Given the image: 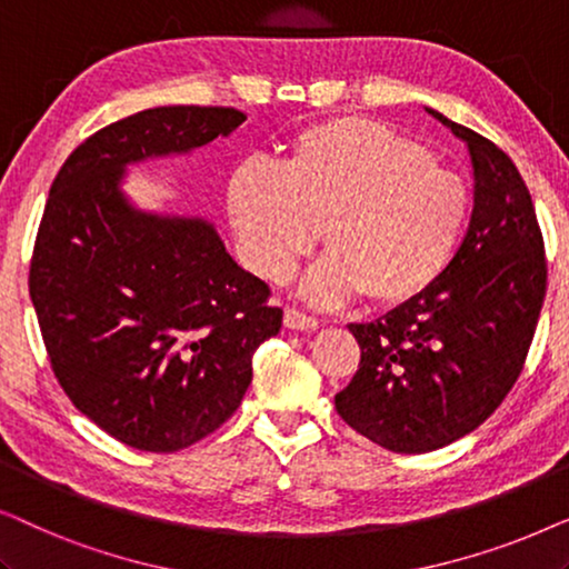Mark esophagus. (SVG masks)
<instances>
[{
  "label": "esophagus",
  "mask_w": 569,
  "mask_h": 569,
  "mask_svg": "<svg viewBox=\"0 0 569 569\" xmlns=\"http://www.w3.org/2000/svg\"><path fill=\"white\" fill-rule=\"evenodd\" d=\"M284 326L295 331H316L318 318L302 313V310H298V308H284Z\"/></svg>",
  "instance_id": "34e87169"
}]
</instances>
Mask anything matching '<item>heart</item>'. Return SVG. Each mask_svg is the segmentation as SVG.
Listing matches in <instances>:
<instances>
[{
  "instance_id": "obj_1",
  "label": "heart",
  "mask_w": 569,
  "mask_h": 569,
  "mask_svg": "<svg viewBox=\"0 0 569 569\" xmlns=\"http://www.w3.org/2000/svg\"><path fill=\"white\" fill-rule=\"evenodd\" d=\"M228 214L256 274L282 282L316 246L329 253L302 295L380 306L417 300L446 277L471 220V189L415 137L372 119L302 129L282 168L246 160L228 181Z\"/></svg>"
}]
</instances>
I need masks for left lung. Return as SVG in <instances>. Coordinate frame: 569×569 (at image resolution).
Here are the masks:
<instances>
[{"mask_svg": "<svg viewBox=\"0 0 569 569\" xmlns=\"http://www.w3.org/2000/svg\"><path fill=\"white\" fill-rule=\"evenodd\" d=\"M469 147L473 212L446 277L372 323H349L360 368L339 417L393 453H430L495 415L516 386L547 295L531 193L495 142L427 108Z\"/></svg>", "mask_w": 569, "mask_h": 569, "instance_id": "left-lung-1", "label": "left lung"}]
</instances>
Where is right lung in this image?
Returning a JSON list of instances; mask_svg holds the SVG:
<instances>
[{"label":"right lung","mask_w":569,"mask_h":569,"mask_svg":"<svg viewBox=\"0 0 569 569\" xmlns=\"http://www.w3.org/2000/svg\"><path fill=\"white\" fill-rule=\"evenodd\" d=\"M246 113L222 106L139 111L84 139L53 178L30 300L69 401L111 438L176 453L228 422L253 352L282 329L269 284L240 269L199 217L139 212L123 170L228 137Z\"/></svg>","instance_id":"add662e5"}]
</instances>
